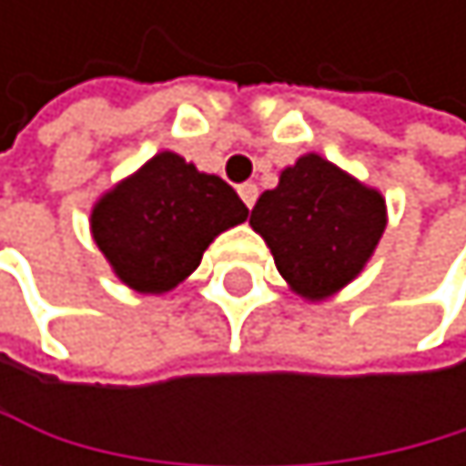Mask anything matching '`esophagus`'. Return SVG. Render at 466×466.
<instances>
[{
	"mask_svg": "<svg viewBox=\"0 0 466 466\" xmlns=\"http://www.w3.org/2000/svg\"><path fill=\"white\" fill-rule=\"evenodd\" d=\"M238 192H240V198H243V204H246L248 209L257 204V195H259L257 184H251V181H248V184H240V187H238Z\"/></svg>",
	"mask_w": 466,
	"mask_h": 466,
	"instance_id": "obj_1",
	"label": "esophagus"
}]
</instances>
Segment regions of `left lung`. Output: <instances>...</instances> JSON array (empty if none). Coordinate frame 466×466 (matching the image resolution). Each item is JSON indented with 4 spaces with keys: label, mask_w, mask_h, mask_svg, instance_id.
<instances>
[{
    "label": "left lung",
    "mask_w": 466,
    "mask_h": 466,
    "mask_svg": "<svg viewBox=\"0 0 466 466\" xmlns=\"http://www.w3.org/2000/svg\"><path fill=\"white\" fill-rule=\"evenodd\" d=\"M290 290L321 301L350 285L386 231V198L319 153L285 167L251 209Z\"/></svg>",
    "instance_id": "left-lung-1"
}]
</instances>
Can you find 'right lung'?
Masks as SVG:
<instances>
[{
  "label": "right lung",
  "mask_w": 466,
  "mask_h": 466,
  "mask_svg": "<svg viewBox=\"0 0 466 466\" xmlns=\"http://www.w3.org/2000/svg\"><path fill=\"white\" fill-rule=\"evenodd\" d=\"M246 218L223 178L162 150L95 204L92 238L128 288L167 293L201 265L220 231Z\"/></svg>",
  "instance_id": "right-lung-1"
}]
</instances>
